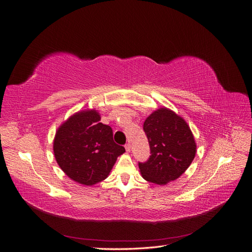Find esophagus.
<instances>
[{"instance_id": "34e87169", "label": "esophagus", "mask_w": 252, "mask_h": 252, "mask_svg": "<svg viewBox=\"0 0 252 252\" xmlns=\"http://www.w3.org/2000/svg\"><path fill=\"white\" fill-rule=\"evenodd\" d=\"M125 149H126L127 152H130V144H129V143L126 144V145H125Z\"/></svg>"}]
</instances>
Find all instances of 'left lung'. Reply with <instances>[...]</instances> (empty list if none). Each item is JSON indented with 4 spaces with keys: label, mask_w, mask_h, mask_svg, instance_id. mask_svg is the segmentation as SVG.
Returning <instances> with one entry per match:
<instances>
[{
    "label": "left lung",
    "mask_w": 252,
    "mask_h": 252,
    "mask_svg": "<svg viewBox=\"0 0 252 252\" xmlns=\"http://www.w3.org/2000/svg\"><path fill=\"white\" fill-rule=\"evenodd\" d=\"M150 146L147 162L139 163L144 180L166 185L184 173L192 163L196 143L187 122L167 107L152 112L144 122Z\"/></svg>",
    "instance_id": "1"
}]
</instances>
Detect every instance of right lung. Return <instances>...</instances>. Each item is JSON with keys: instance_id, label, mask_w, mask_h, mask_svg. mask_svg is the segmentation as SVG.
<instances>
[{"instance_id": "1", "label": "right lung", "mask_w": 252, "mask_h": 252, "mask_svg": "<svg viewBox=\"0 0 252 252\" xmlns=\"http://www.w3.org/2000/svg\"><path fill=\"white\" fill-rule=\"evenodd\" d=\"M95 109L73 113L59 126L53 154L60 168L79 184L93 186L108 177L125 148L113 142L112 129Z\"/></svg>"}]
</instances>
